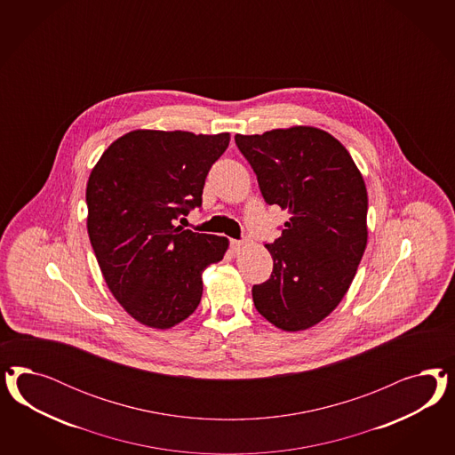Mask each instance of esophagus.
I'll return each instance as SVG.
<instances>
[{"instance_id": "obj_1", "label": "esophagus", "mask_w": 455, "mask_h": 455, "mask_svg": "<svg viewBox=\"0 0 455 455\" xmlns=\"http://www.w3.org/2000/svg\"><path fill=\"white\" fill-rule=\"evenodd\" d=\"M248 243H250L248 238H243V240H232V248H234L235 251H240L242 248L247 247Z\"/></svg>"}]
</instances>
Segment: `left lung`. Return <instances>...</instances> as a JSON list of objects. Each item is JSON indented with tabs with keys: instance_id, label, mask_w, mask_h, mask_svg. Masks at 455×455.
I'll return each instance as SVG.
<instances>
[{
	"instance_id": "8db88e82",
	"label": "left lung",
	"mask_w": 455,
	"mask_h": 455,
	"mask_svg": "<svg viewBox=\"0 0 455 455\" xmlns=\"http://www.w3.org/2000/svg\"><path fill=\"white\" fill-rule=\"evenodd\" d=\"M268 205L289 212L274 243L272 275L253 285L259 314L305 331L344 299L367 247V188L350 153L331 133L291 126L235 135Z\"/></svg>"
}]
</instances>
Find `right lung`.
Wrapping results in <instances>:
<instances>
[{"mask_svg":"<svg viewBox=\"0 0 455 455\" xmlns=\"http://www.w3.org/2000/svg\"><path fill=\"white\" fill-rule=\"evenodd\" d=\"M228 133L135 130L115 140L86 185L88 235L113 297L140 323L165 331L198 307L202 272L228 240L177 227L202 205Z\"/></svg>","mask_w":455,"mask_h":455,"instance_id":"add662e5","label":"right lung"}]
</instances>
